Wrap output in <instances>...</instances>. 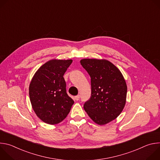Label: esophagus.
<instances>
[{
    "label": "esophagus",
    "instance_id": "obj_1",
    "mask_svg": "<svg viewBox=\"0 0 160 160\" xmlns=\"http://www.w3.org/2000/svg\"><path fill=\"white\" fill-rule=\"evenodd\" d=\"M80 95H77V96H76L75 97V99L76 101H78V100L80 99Z\"/></svg>",
    "mask_w": 160,
    "mask_h": 160
}]
</instances>
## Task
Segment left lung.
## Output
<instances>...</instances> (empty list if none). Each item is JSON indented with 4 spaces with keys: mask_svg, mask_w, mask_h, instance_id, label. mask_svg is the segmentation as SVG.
<instances>
[{
    "mask_svg": "<svg viewBox=\"0 0 160 160\" xmlns=\"http://www.w3.org/2000/svg\"><path fill=\"white\" fill-rule=\"evenodd\" d=\"M80 64L91 80V96L83 108L95 123L102 125L116 119L126 102L127 87L118 68L104 59H83Z\"/></svg>",
    "mask_w": 160,
    "mask_h": 160,
    "instance_id": "left-lung-1",
    "label": "left lung"
}]
</instances>
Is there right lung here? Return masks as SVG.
Returning <instances> with one entry per match:
<instances>
[{"label":"right lung","mask_w":160,"mask_h":160,"mask_svg":"<svg viewBox=\"0 0 160 160\" xmlns=\"http://www.w3.org/2000/svg\"><path fill=\"white\" fill-rule=\"evenodd\" d=\"M72 60H51L34 75L29 87L32 108L45 123L54 125L70 112L74 101L67 94L63 75Z\"/></svg>","instance_id":"right-lung-1"}]
</instances>
